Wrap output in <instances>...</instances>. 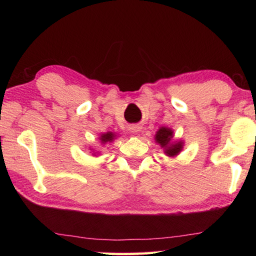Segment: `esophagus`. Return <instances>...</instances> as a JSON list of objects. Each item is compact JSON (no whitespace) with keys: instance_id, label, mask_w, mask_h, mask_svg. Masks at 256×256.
I'll use <instances>...</instances> for the list:
<instances>
[{"instance_id":"34e87169","label":"esophagus","mask_w":256,"mask_h":256,"mask_svg":"<svg viewBox=\"0 0 256 256\" xmlns=\"http://www.w3.org/2000/svg\"><path fill=\"white\" fill-rule=\"evenodd\" d=\"M130 131H131L132 133H138V132H140L141 130H140V126H138V125H132V126L130 128Z\"/></svg>"}]
</instances>
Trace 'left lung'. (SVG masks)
<instances>
[{"label":"left lung","mask_w":256,"mask_h":256,"mask_svg":"<svg viewBox=\"0 0 256 256\" xmlns=\"http://www.w3.org/2000/svg\"><path fill=\"white\" fill-rule=\"evenodd\" d=\"M172 138V131L170 128H160L157 134H156V141H157L162 148L164 146V148H166V154L172 157V156H176L182 150V142L170 146Z\"/></svg>","instance_id":"obj_1"}]
</instances>
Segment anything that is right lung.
<instances>
[{
	"label": "right lung",
	"mask_w": 256,
	"mask_h": 256,
	"mask_svg": "<svg viewBox=\"0 0 256 256\" xmlns=\"http://www.w3.org/2000/svg\"><path fill=\"white\" fill-rule=\"evenodd\" d=\"M115 138V134L112 132H107L104 133L102 136H100V141L102 144H107V142H112Z\"/></svg>",
	"instance_id": "right-lung-1"
}]
</instances>
